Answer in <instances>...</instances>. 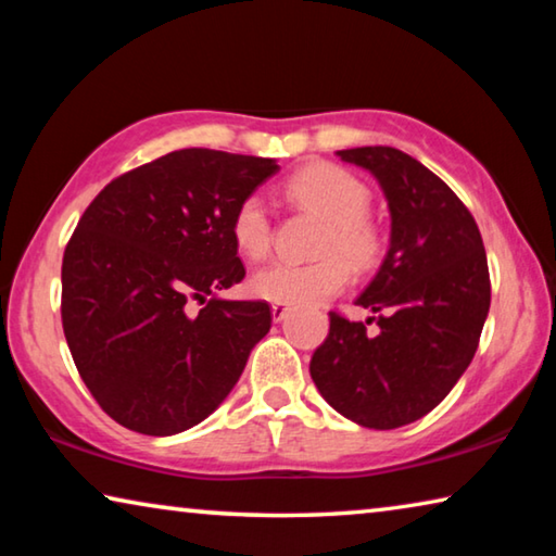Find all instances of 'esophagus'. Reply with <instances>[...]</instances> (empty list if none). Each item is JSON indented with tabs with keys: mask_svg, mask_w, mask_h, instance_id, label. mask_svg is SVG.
<instances>
[{
	"mask_svg": "<svg viewBox=\"0 0 556 556\" xmlns=\"http://www.w3.org/2000/svg\"><path fill=\"white\" fill-rule=\"evenodd\" d=\"M287 314H289L287 304H271V318H275V321H285Z\"/></svg>",
	"mask_w": 556,
	"mask_h": 556,
	"instance_id": "34e87169",
	"label": "esophagus"
}]
</instances>
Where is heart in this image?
I'll return each instance as SVG.
<instances>
[{
    "label": "heart",
    "mask_w": 556,
    "mask_h": 556,
    "mask_svg": "<svg viewBox=\"0 0 556 556\" xmlns=\"http://www.w3.org/2000/svg\"><path fill=\"white\" fill-rule=\"evenodd\" d=\"M285 193L304 211L326 220L316 255L306 265L271 262L250 279L257 299L275 304H318L336 296L348 281V265L365 271L378 265L382 255V230L370 211V188L361 178L336 164H312L285 184ZM230 235L242 257L262 260L271 248V220L260 195H244L230 220Z\"/></svg>",
    "instance_id": "1"
}]
</instances>
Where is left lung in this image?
<instances>
[{
  "mask_svg": "<svg viewBox=\"0 0 556 556\" xmlns=\"http://www.w3.org/2000/svg\"><path fill=\"white\" fill-rule=\"evenodd\" d=\"M378 178L390 205V250L348 321L331 312L312 357L321 397L355 425L397 429L429 414L473 361L491 308V277L473 215L417 159L394 147L341 149ZM375 320L378 334L367 331Z\"/></svg>",
  "mask_w": 556,
  "mask_h": 556,
  "instance_id": "obj_1",
  "label": "left lung"
}]
</instances>
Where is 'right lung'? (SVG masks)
<instances>
[{
  "label": "right lung",
  "instance_id": "add662e5",
  "mask_svg": "<svg viewBox=\"0 0 556 556\" xmlns=\"http://www.w3.org/2000/svg\"><path fill=\"white\" fill-rule=\"evenodd\" d=\"M277 168L275 159L178 149L117 176L83 213L63 252V333L117 425L178 434L240 380L271 312L215 291L242 281L232 213Z\"/></svg>",
  "mask_w": 556,
  "mask_h": 556
}]
</instances>
